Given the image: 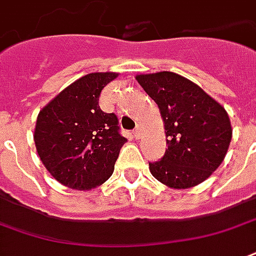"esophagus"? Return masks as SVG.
I'll return each mask as SVG.
<instances>
[{"mask_svg":"<svg viewBox=\"0 0 256 256\" xmlns=\"http://www.w3.org/2000/svg\"><path fill=\"white\" fill-rule=\"evenodd\" d=\"M133 134H134V137H136V138L141 137V128H140V126H137V128H134Z\"/></svg>","mask_w":256,"mask_h":256,"instance_id":"1","label":"esophagus"}]
</instances>
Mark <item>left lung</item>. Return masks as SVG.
I'll list each match as a JSON object with an SVG mask.
<instances>
[{
	"mask_svg": "<svg viewBox=\"0 0 256 256\" xmlns=\"http://www.w3.org/2000/svg\"><path fill=\"white\" fill-rule=\"evenodd\" d=\"M158 106L168 149L149 162L157 180L171 188H190L206 180L224 162L232 140L225 108L200 85L172 72L136 76Z\"/></svg>",
	"mask_w": 256,
	"mask_h": 256,
	"instance_id": "8db88e82",
	"label": "left lung"
}]
</instances>
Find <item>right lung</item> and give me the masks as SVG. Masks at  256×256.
Here are the masks:
<instances>
[{
    "label": "right lung",
    "mask_w": 256,
    "mask_h": 256,
    "mask_svg": "<svg viewBox=\"0 0 256 256\" xmlns=\"http://www.w3.org/2000/svg\"><path fill=\"white\" fill-rule=\"evenodd\" d=\"M118 73H90L56 94L38 115L34 132L43 166L60 184L92 190L112 175L120 148L115 114L102 111L100 92Z\"/></svg>",
    "instance_id": "obj_1"
}]
</instances>
